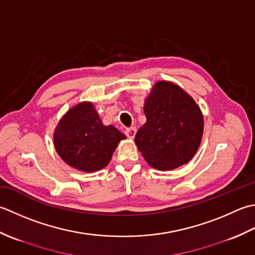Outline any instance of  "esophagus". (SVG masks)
<instances>
[{"label": "esophagus", "instance_id": "1", "mask_svg": "<svg viewBox=\"0 0 255 255\" xmlns=\"http://www.w3.org/2000/svg\"><path fill=\"white\" fill-rule=\"evenodd\" d=\"M135 134H136V128H129L126 129V135L128 138H134Z\"/></svg>", "mask_w": 255, "mask_h": 255}]
</instances>
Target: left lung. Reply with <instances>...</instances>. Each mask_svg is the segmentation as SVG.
I'll return each instance as SVG.
<instances>
[{
	"instance_id": "1",
	"label": "left lung",
	"mask_w": 255,
	"mask_h": 255,
	"mask_svg": "<svg viewBox=\"0 0 255 255\" xmlns=\"http://www.w3.org/2000/svg\"><path fill=\"white\" fill-rule=\"evenodd\" d=\"M146 123L135 135L145 160L158 170L187 164L198 149L204 117L188 93L168 81H158L145 100Z\"/></svg>"
}]
</instances>
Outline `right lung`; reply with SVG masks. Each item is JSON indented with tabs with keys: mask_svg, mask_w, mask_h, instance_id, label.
<instances>
[{
	"mask_svg": "<svg viewBox=\"0 0 255 255\" xmlns=\"http://www.w3.org/2000/svg\"><path fill=\"white\" fill-rule=\"evenodd\" d=\"M124 138L126 135L113 126H103L91 102L71 108L54 133L55 148L62 160L87 173L106 167Z\"/></svg>",
	"mask_w": 255,
	"mask_h": 255,
	"instance_id": "right-lung-1",
	"label": "right lung"
}]
</instances>
